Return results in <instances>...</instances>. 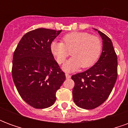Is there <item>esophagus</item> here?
Here are the masks:
<instances>
[{
  "label": "esophagus",
  "mask_w": 128,
  "mask_h": 128,
  "mask_svg": "<svg viewBox=\"0 0 128 128\" xmlns=\"http://www.w3.org/2000/svg\"><path fill=\"white\" fill-rule=\"evenodd\" d=\"M66 79H70V78H71V75H69V74H68V73H66Z\"/></svg>",
  "instance_id": "34e87169"
}]
</instances>
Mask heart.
Wrapping results in <instances>:
<instances>
[{
    "mask_svg": "<svg viewBox=\"0 0 128 128\" xmlns=\"http://www.w3.org/2000/svg\"><path fill=\"white\" fill-rule=\"evenodd\" d=\"M63 43L53 41L50 43V53L58 64L64 63L71 50L72 58L66 62L62 69L66 72L78 70L81 66L87 68L97 61L102 53V44L99 37L86 32H72L65 35Z\"/></svg>",
    "mask_w": 128,
    "mask_h": 128,
    "instance_id": "1",
    "label": "heart"
}]
</instances>
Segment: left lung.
<instances>
[{
    "label": "left lung",
    "mask_w": 128,
    "mask_h": 128,
    "mask_svg": "<svg viewBox=\"0 0 128 128\" xmlns=\"http://www.w3.org/2000/svg\"><path fill=\"white\" fill-rule=\"evenodd\" d=\"M103 40L102 52L94 65L86 71L72 76L75 82L72 98L78 107L92 110L108 99L117 78V56L112 42L97 29Z\"/></svg>",
    "instance_id": "left-lung-1"
}]
</instances>
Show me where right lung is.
<instances>
[{
    "instance_id": "add662e5",
    "label": "right lung",
    "mask_w": 128,
    "mask_h": 128,
    "mask_svg": "<svg viewBox=\"0 0 128 128\" xmlns=\"http://www.w3.org/2000/svg\"><path fill=\"white\" fill-rule=\"evenodd\" d=\"M61 32L39 28L28 32L14 53V84L24 101L35 108L54 104L56 92L66 80L50 50V43Z\"/></svg>"
}]
</instances>
